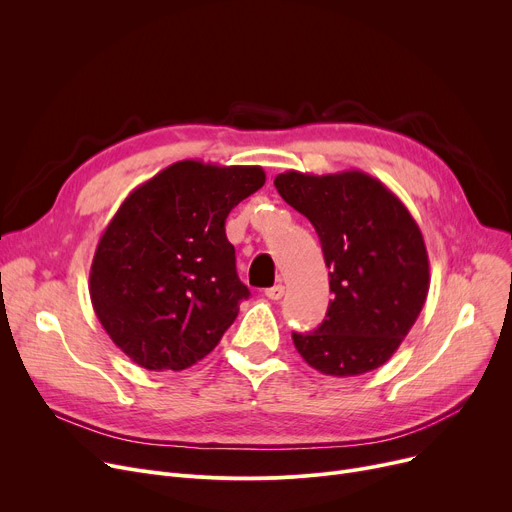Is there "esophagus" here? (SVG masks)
I'll use <instances>...</instances> for the list:
<instances>
[{
	"label": "esophagus",
	"instance_id": "1",
	"mask_svg": "<svg viewBox=\"0 0 512 512\" xmlns=\"http://www.w3.org/2000/svg\"><path fill=\"white\" fill-rule=\"evenodd\" d=\"M265 297L272 299V301H280V299L284 297V286H282V284H276V286H272V288H267V290H265Z\"/></svg>",
	"mask_w": 512,
	"mask_h": 512
}]
</instances>
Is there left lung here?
Returning <instances> with one entry per match:
<instances>
[{"label": "left lung", "instance_id": "8db88e82", "mask_svg": "<svg viewBox=\"0 0 512 512\" xmlns=\"http://www.w3.org/2000/svg\"><path fill=\"white\" fill-rule=\"evenodd\" d=\"M274 184L313 224L334 294L313 332H292L299 355L336 378L382 367L413 328L429 290L427 249L413 215L390 188L359 170H290Z\"/></svg>", "mask_w": 512, "mask_h": 512}]
</instances>
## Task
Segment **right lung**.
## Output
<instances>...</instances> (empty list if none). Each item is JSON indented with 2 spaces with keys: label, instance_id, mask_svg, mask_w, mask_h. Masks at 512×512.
<instances>
[{
  "label": "right lung",
  "instance_id": "right-lung-1",
  "mask_svg": "<svg viewBox=\"0 0 512 512\" xmlns=\"http://www.w3.org/2000/svg\"><path fill=\"white\" fill-rule=\"evenodd\" d=\"M263 184L259 166L184 159L124 199L99 238L89 292L126 357L149 371H182L218 346L251 294L226 218Z\"/></svg>",
  "mask_w": 512,
  "mask_h": 512
}]
</instances>
